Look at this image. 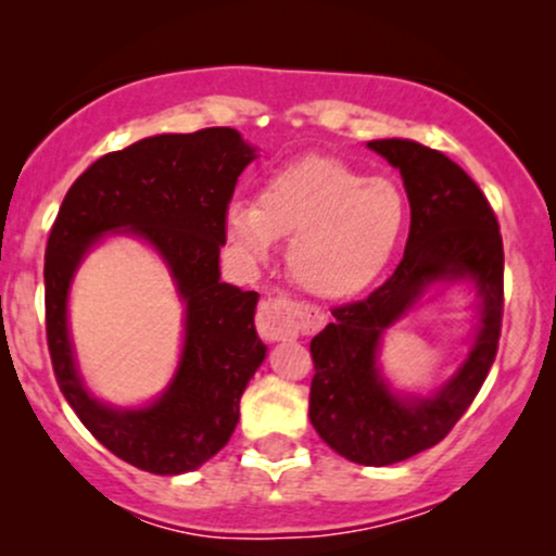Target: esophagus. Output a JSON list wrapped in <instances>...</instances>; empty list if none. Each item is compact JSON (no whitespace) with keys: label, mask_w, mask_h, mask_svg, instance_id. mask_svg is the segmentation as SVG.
<instances>
[{"label":"esophagus","mask_w":556,"mask_h":556,"mask_svg":"<svg viewBox=\"0 0 556 556\" xmlns=\"http://www.w3.org/2000/svg\"><path fill=\"white\" fill-rule=\"evenodd\" d=\"M300 324H303V311H300L295 300L279 295L261 303L256 327L266 342L290 340L300 331Z\"/></svg>","instance_id":"esophagus-1"}]
</instances>
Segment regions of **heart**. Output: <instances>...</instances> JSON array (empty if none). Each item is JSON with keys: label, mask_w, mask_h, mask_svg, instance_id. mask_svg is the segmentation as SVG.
<instances>
[{"label": "heart", "mask_w": 556, "mask_h": 556, "mask_svg": "<svg viewBox=\"0 0 556 556\" xmlns=\"http://www.w3.org/2000/svg\"><path fill=\"white\" fill-rule=\"evenodd\" d=\"M407 222L400 185L363 177L344 162L308 156L261 185L256 206L232 201L225 227L235 248L266 261L274 240H290L287 264L311 295L353 298L376 282Z\"/></svg>", "instance_id": "heart-1"}]
</instances>
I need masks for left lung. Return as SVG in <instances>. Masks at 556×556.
Listing matches in <instances>:
<instances>
[{"label":"left lung","mask_w":556,"mask_h":556,"mask_svg":"<svg viewBox=\"0 0 556 556\" xmlns=\"http://www.w3.org/2000/svg\"><path fill=\"white\" fill-rule=\"evenodd\" d=\"M366 146L400 169L410 235L392 277L366 300L331 311L334 321L311 340L308 416L337 455L381 468L442 442L486 381L502 331L504 251L486 195L442 151L407 138ZM455 281H470L479 295L469 355L433 393H397L378 363L383 331L431 286Z\"/></svg>","instance_id":"1"}]
</instances>
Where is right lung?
<instances>
[{"mask_svg":"<svg viewBox=\"0 0 556 556\" xmlns=\"http://www.w3.org/2000/svg\"><path fill=\"white\" fill-rule=\"evenodd\" d=\"M253 159L256 146L232 127L143 138L83 172L49 235L43 287L56 384L106 450L149 473L180 476L212 460L232 437L242 392L266 358L253 324L258 292L222 282L219 271L227 203ZM106 233H130L154 247L186 305L176 374L140 408L92 397L68 334L74 271Z\"/></svg>","mask_w":556,"mask_h":556,"instance_id":"1","label":"right lung"}]
</instances>
